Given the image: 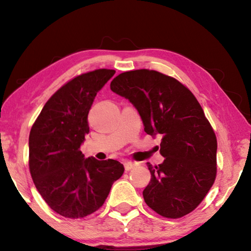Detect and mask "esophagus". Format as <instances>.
Wrapping results in <instances>:
<instances>
[{"label":"esophagus","mask_w":251,"mask_h":251,"mask_svg":"<svg viewBox=\"0 0 251 251\" xmlns=\"http://www.w3.org/2000/svg\"><path fill=\"white\" fill-rule=\"evenodd\" d=\"M136 166H137V163L132 162V161H125L124 162V167H125V170L126 171L133 169V168H135Z\"/></svg>","instance_id":"34e87169"}]
</instances>
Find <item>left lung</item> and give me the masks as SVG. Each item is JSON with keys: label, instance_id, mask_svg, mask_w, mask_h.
I'll return each mask as SVG.
<instances>
[{"label": "left lung", "instance_id": "1", "mask_svg": "<svg viewBox=\"0 0 251 251\" xmlns=\"http://www.w3.org/2000/svg\"><path fill=\"white\" fill-rule=\"evenodd\" d=\"M110 89L136 108L145 133L162 137L163 162H148L151 180L143 190L145 203L169 219L194 211L214 184L218 150L195 96L176 78L150 70L119 74Z\"/></svg>", "mask_w": 251, "mask_h": 251}]
</instances>
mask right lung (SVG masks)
<instances>
[{"mask_svg": "<svg viewBox=\"0 0 251 251\" xmlns=\"http://www.w3.org/2000/svg\"><path fill=\"white\" fill-rule=\"evenodd\" d=\"M114 70L81 74L45 103L29 135V169L37 190L51 209L70 219L84 218L103 205L124 166L113 159H85L81 145L89 133L88 114L97 92Z\"/></svg>", "mask_w": 251, "mask_h": 251, "instance_id": "1", "label": "right lung"}]
</instances>
